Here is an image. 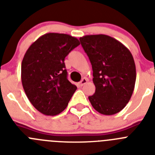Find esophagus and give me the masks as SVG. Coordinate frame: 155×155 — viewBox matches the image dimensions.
I'll list each match as a JSON object with an SVG mask.
<instances>
[{"mask_svg": "<svg viewBox=\"0 0 155 155\" xmlns=\"http://www.w3.org/2000/svg\"><path fill=\"white\" fill-rule=\"evenodd\" d=\"M87 78H83L80 82H79V86H80V87H82L84 84H85L86 83H87Z\"/></svg>", "mask_w": 155, "mask_h": 155, "instance_id": "1", "label": "esophagus"}]
</instances>
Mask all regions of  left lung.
I'll return each mask as SVG.
<instances>
[{"mask_svg": "<svg viewBox=\"0 0 155 155\" xmlns=\"http://www.w3.org/2000/svg\"><path fill=\"white\" fill-rule=\"evenodd\" d=\"M93 71L94 94L90 102L101 114L114 115L125 107L134 92L136 66L130 51L120 41L106 35L80 38Z\"/></svg>", "mask_w": 155, "mask_h": 155, "instance_id": "left-lung-1", "label": "left lung"}]
</instances>
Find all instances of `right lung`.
Segmentation results:
<instances>
[{"instance_id":"right-lung-1","label":"right lung","mask_w":155,"mask_h":155,"mask_svg":"<svg viewBox=\"0 0 155 155\" xmlns=\"http://www.w3.org/2000/svg\"><path fill=\"white\" fill-rule=\"evenodd\" d=\"M80 45L77 38L46 33L29 46L21 62V83L28 100L46 116H56L68 106L77 87L68 80L64 59Z\"/></svg>"}]
</instances>
